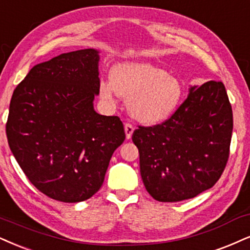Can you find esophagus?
Masks as SVG:
<instances>
[{"label": "esophagus", "instance_id": "esophagus-1", "mask_svg": "<svg viewBox=\"0 0 250 250\" xmlns=\"http://www.w3.org/2000/svg\"><path fill=\"white\" fill-rule=\"evenodd\" d=\"M124 130H125V134H126V139H131L132 134H133L134 127L131 124H125L124 125Z\"/></svg>", "mask_w": 250, "mask_h": 250}]
</instances>
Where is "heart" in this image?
Instances as JSON below:
<instances>
[{"label": "heart", "instance_id": "1", "mask_svg": "<svg viewBox=\"0 0 250 250\" xmlns=\"http://www.w3.org/2000/svg\"><path fill=\"white\" fill-rule=\"evenodd\" d=\"M110 80L98 82V95L115 105L117 98L128 101V112L145 125L159 124L176 111L183 98L180 79L144 61L116 64Z\"/></svg>", "mask_w": 250, "mask_h": 250}]
</instances>
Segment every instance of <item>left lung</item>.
<instances>
[{
  "label": "left lung",
  "instance_id": "8db88e82",
  "mask_svg": "<svg viewBox=\"0 0 250 250\" xmlns=\"http://www.w3.org/2000/svg\"><path fill=\"white\" fill-rule=\"evenodd\" d=\"M233 112L223 82L192 85L162 124L133 132L144 186L159 202L193 198L217 183L229 155Z\"/></svg>",
  "mask_w": 250,
  "mask_h": 250
}]
</instances>
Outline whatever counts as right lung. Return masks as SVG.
<instances>
[{
    "label": "right lung",
    "instance_id": "right-lung-1",
    "mask_svg": "<svg viewBox=\"0 0 250 250\" xmlns=\"http://www.w3.org/2000/svg\"><path fill=\"white\" fill-rule=\"evenodd\" d=\"M100 51L62 53L36 64L12 94L7 138L31 183L50 198L87 200L100 190L125 132L94 109Z\"/></svg>",
    "mask_w": 250,
    "mask_h": 250
}]
</instances>
